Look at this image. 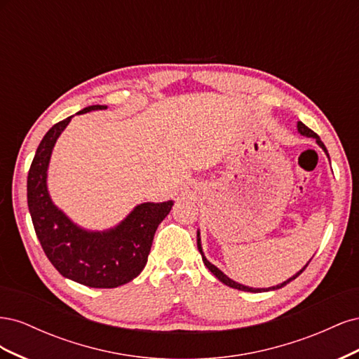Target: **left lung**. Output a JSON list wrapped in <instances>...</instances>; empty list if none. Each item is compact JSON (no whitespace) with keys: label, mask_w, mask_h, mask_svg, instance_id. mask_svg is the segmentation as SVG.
Segmentation results:
<instances>
[{"label":"left lung","mask_w":359,"mask_h":359,"mask_svg":"<svg viewBox=\"0 0 359 359\" xmlns=\"http://www.w3.org/2000/svg\"><path fill=\"white\" fill-rule=\"evenodd\" d=\"M298 132H299L302 136H307V137H313V139H316V144H318V145H319V147H320V148L325 151V154H327V156L330 157L328 151H327V148H325V145H323V142H322V140H320V137H319L316 133H314L313 130H310V128H309L306 124H302L301 121H298ZM198 248H199V252H201V255H202V260H203L205 266L208 268V269L211 271V273H212V274H214L217 278H219V280L222 281V283H224L226 286H229V287L238 289V290H244V292H255V293H257V292H268V290H276V289L283 287V286H286L287 283H290L292 280H295V278H297V277H298V276L302 273V271L307 268V265L310 264V260H309V264H307L306 266H304L302 269H299L295 276H292L290 278H287L286 281H283V283H280V285H277V286H273V287H262V289H259V287H248V286H244V285H241V283H236V281H233L232 278H229V277H227L226 274H223L219 268H217L215 265H212V264L210 262V260L205 257V255H203V252H202V245H201V232H199V231H198Z\"/></svg>","instance_id":"left-lung-1"}]
</instances>
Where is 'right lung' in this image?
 Returning a JSON list of instances; mask_svg holds the SVG:
<instances>
[{
	"label": "right lung",
	"mask_w": 359,
	"mask_h": 359,
	"mask_svg": "<svg viewBox=\"0 0 359 359\" xmlns=\"http://www.w3.org/2000/svg\"><path fill=\"white\" fill-rule=\"evenodd\" d=\"M94 104L79 111H102ZM72 116L57 123L41 139L31 163L27 198L34 231L43 252L58 273L83 286L111 289L136 278L147 265L158 224L170 212L173 201L145 202L107 231H86L73 223L52 202L48 191V166L57 139Z\"/></svg>",
	"instance_id": "obj_1"
}]
</instances>
